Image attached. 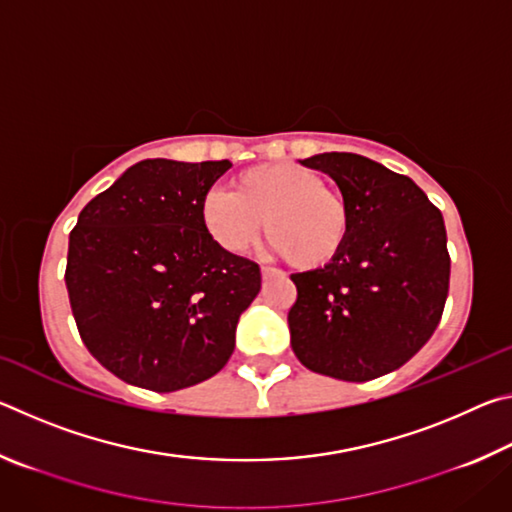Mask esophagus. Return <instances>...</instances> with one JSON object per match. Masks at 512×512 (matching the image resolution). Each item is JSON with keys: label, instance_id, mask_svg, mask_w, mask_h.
Here are the masks:
<instances>
[{"label": "esophagus", "instance_id": "34e87169", "mask_svg": "<svg viewBox=\"0 0 512 512\" xmlns=\"http://www.w3.org/2000/svg\"><path fill=\"white\" fill-rule=\"evenodd\" d=\"M284 273L282 271H277V268H273V266H262V277L264 280H273V277H282Z\"/></svg>", "mask_w": 512, "mask_h": 512}]
</instances>
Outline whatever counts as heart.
<instances>
[{
	"label": "heart",
	"instance_id": "obj_1",
	"mask_svg": "<svg viewBox=\"0 0 512 512\" xmlns=\"http://www.w3.org/2000/svg\"><path fill=\"white\" fill-rule=\"evenodd\" d=\"M207 235L228 253H244L266 230L277 255L300 271H316L341 255L352 230V207L341 189L298 164H257L232 178L230 194L201 203Z\"/></svg>",
	"mask_w": 512,
	"mask_h": 512
}]
</instances>
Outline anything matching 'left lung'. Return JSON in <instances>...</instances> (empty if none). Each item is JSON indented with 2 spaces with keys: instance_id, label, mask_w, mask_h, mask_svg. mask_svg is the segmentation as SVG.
Listing matches in <instances>:
<instances>
[{
  "instance_id": "1",
  "label": "left lung",
  "mask_w": 512,
  "mask_h": 512,
  "mask_svg": "<svg viewBox=\"0 0 512 512\" xmlns=\"http://www.w3.org/2000/svg\"><path fill=\"white\" fill-rule=\"evenodd\" d=\"M348 196L352 230L341 255L293 273L291 348L302 366L370 381L404 366L443 316L449 253L443 214L411 178L357 153L302 160Z\"/></svg>"
}]
</instances>
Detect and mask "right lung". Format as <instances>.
Returning a JSON list of instances; mask_svg holds the SVG:
<instances>
[{
    "mask_svg": "<svg viewBox=\"0 0 512 512\" xmlns=\"http://www.w3.org/2000/svg\"><path fill=\"white\" fill-rule=\"evenodd\" d=\"M232 164L142 160L83 207L65 284L85 348L126 384L171 393L235 350L259 266L207 235L201 203Z\"/></svg>",
    "mask_w": 512,
    "mask_h": 512,
    "instance_id": "add662e5",
    "label": "right lung"
}]
</instances>
